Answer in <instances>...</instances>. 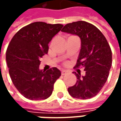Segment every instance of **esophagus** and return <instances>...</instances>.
Instances as JSON below:
<instances>
[{"label": "esophagus", "mask_w": 121, "mask_h": 121, "mask_svg": "<svg viewBox=\"0 0 121 121\" xmlns=\"http://www.w3.org/2000/svg\"><path fill=\"white\" fill-rule=\"evenodd\" d=\"M67 73V72L66 71H65V70H63L62 71H61V75H66Z\"/></svg>", "instance_id": "esophagus-1"}]
</instances>
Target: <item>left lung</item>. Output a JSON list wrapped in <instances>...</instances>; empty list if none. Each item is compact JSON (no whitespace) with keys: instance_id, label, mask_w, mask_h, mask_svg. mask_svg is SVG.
<instances>
[{"instance_id":"obj_1","label":"left lung","mask_w":121,"mask_h":121,"mask_svg":"<svg viewBox=\"0 0 121 121\" xmlns=\"http://www.w3.org/2000/svg\"><path fill=\"white\" fill-rule=\"evenodd\" d=\"M62 31L78 35L81 47L75 68L83 67L86 75L73 72L77 77L75 85L68 88L75 98L86 100L96 95L104 86L112 65V51L107 40L95 26L86 21L68 23Z\"/></svg>"}]
</instances>
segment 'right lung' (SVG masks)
I'll use <instances>...</instances> for the list:
<instances>
[{"label": "right lung", "mask_w": 121, "mask_h": 121, "mask_svg": "<svg viewBox=\"0 0 121 121\" xmlns=\"http://www.w3.org/2000/svg\"><path fill=\"white\" fill-rule=\"evenodd\" d=\"M61 24L34 22L19 30L11 40L6 52L9 72L17 90L31 100H45L53 91L61 75L57 68L40 70V59L48 53V44L60 31Z\"/></svg>", "instance_id": "1"}]
</instances>
